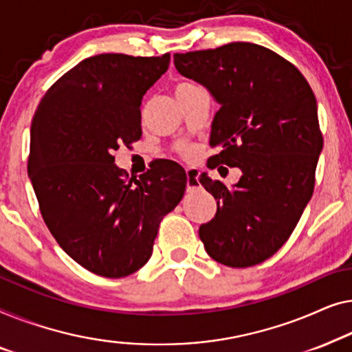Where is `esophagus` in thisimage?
<instances>
[{"instance_id":"obj_1","label":"esophagus","mask_w":352,"mask_h":352,"mask_svg":"<svg viewBox=\"0 0 352 352\" xmlns=\"http://www.w3.org/2000/svg\"><path fill=\"white\" fill-rule=\"evenodd\" d=\"M199 172L196 169H188L186 170V191H195L199 190Z\"/></svg>"}]
</instances>
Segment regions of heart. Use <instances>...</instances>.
Wrapping results in <instances>:
<instances>
[{"label": "heart", "mask_w": 352, "mask_h": 352, "mask_svg": "<svg viewBox=\"0 0 352 352\" xmlns=\"http://www.w3.org/2000/svg\"><path fill=\"white\" fill-rule=\"evenodd\" d=\"M186 84H191V82H182L180 86H186ZM195 155H196L195 148H191V146L185 148V151H183V156H185L186 160H192V157H195Z\"/></svg>", "instance_id": "b5f03b06"}]
</instances>
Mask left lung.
Returning a JSON list of instances; mask_svg holds the SVG:
<instances>
[{"instance_id":"left-lung-1","label":"left lung","mask_w":352,"mask_h":352,"mask_svg":"<svg viewBox=\"0 0 352 352\" xmlns=\"http://www.w3.org/2000/svg\"><path fill=\"white\" fill-rule=\"evenodd\" d=\"M174 63L220 103L210 132L219 153L207 167L242 170L232 188L201 175L217 201L202 244L230 268L258 265L285 244L313 196L324 145L313 89L294 63L254 43L174 54Z\"/></svg>"}]
</instances>
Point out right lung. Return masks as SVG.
Here are the masks:
<instances>
[{
  "label": "right lung",
  "mask_w": 352,
  "mask_h": 352,
  "mask_svg": "<svg viewBox=\"0 0 352 352\" xmlns=\"http://www.w3.org/2000/svg\"><path fill=\"white\" fill-rule=\"evenodd\" d=\"M170 54L84 58L49 87L32 122L28 175L57 244L94 274L124 277L150 260L161 220L182 201L186 174L160 160L129 178L115 151L140 140L145 92Z\"/></svg>",
  "instance_id": "right-lung-1"
}]
</instances>
